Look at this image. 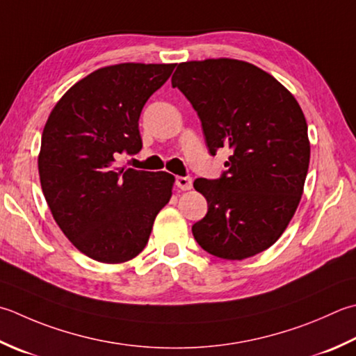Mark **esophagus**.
<instances>
[{
    "label": "esophagus",
    "instance_id": "esophagus-1",
    "mask_svg": "<svg viewBox=\"0 0 356 356\" xmlns=\"http://www.w3.org/2000/svg\"><path fill=\"white\" fill-rule=\"evenodd\" d=\"M176 185L182 191H188L193 188V179L190 176H177L176 177Z\"/></svg>",
    "mask_w": 356,
    "mask_h": 356
}]
</instances>
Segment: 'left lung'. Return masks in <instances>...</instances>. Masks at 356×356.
<instances>
[{
	"label": "left lung",
	"mask_w": 356,
	"mask_h": 356,
	"mask_svg": "<svg viewBox=\"0 0 356 356\" xmlns=\"http://www.w3.org/2000/svg\"><path fill=\"white\" fill-rule=\"evenodd\" d=\"M196 111L211 156H232L219 179H196L208 211L193 225L199 245L241 261L280 239L302 196L310 162L307 123L295 97L250 63H180L171 79Z\"/></svg>",
	"instance_id": "1"
}]
</instances>
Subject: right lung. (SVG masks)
Wrapping results in <instances>:
<instances>
[{"instance_id": "add662e5", "label": "right lung", "mask_w": 356, "mask_h": 356, "mask_svg": "<svg viewBox=\"0 0 356 356\" xmlns=\"http://www.w3.org/2000/svg\"><path fill=\"white\" fill-rule=\"evenodd\" d=\"M176 65L102 67L55 104L41 136V190L66 238L92 259L118 264L148 243L174 177L115 163L142 149L138 118Z\"/></svg>"}]
</instances>
